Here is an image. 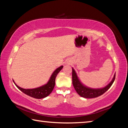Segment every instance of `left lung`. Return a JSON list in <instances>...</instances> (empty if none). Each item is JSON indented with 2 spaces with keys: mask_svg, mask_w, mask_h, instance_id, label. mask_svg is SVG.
<instances>
[{
  "mask_svg": "<svg viewBox=\"0 0 128 128\" xmlns=\"http://www.w3.org/2000/svg\"><path fill=\"white\" fill-rule=\"evenodd\" d=\"M115 80V74L111 82L106 87L101 88H92L84 85L78 78L74 69L72 68V84L78 94L85 98H96L109 89Z\"/></svg>",
  "mask_w": 128,
  "mask_h": 128,
  "instance_id": "left-lung-1",
  "label": "left lung"
}]
</instances>
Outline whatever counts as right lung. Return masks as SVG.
Returning <instances> with one entry per match:
<instances>
[{
	"instance_id": "1",
	"label": "right lung",
	"mask_w": 128,
	"mask_h": 128,
	"mask_svg": "<svg viewBox=\"0 0 128 128\" xmlns=\"http://www.w3.org/2000/svg\"><path fill=\"white\" fill-rule=\"evenodd\" d=\"M63 66H60L59 68H58L56 70L54 71L52 74L50 78L49 81L46 84L44 85H43L40 87L36 88H30V89H25V88H21L17 86L15 82H14L15 84V85L17 86V88L20 90L21 92H23L24 94H26L29 96L33 97L34 98L36 99H42L44 98L45 97H47V96L51 94V92L54 88V86L55 85V78L56 77V76L58 75V73L62 70Z\"/></svg>"
}]
</instances>
